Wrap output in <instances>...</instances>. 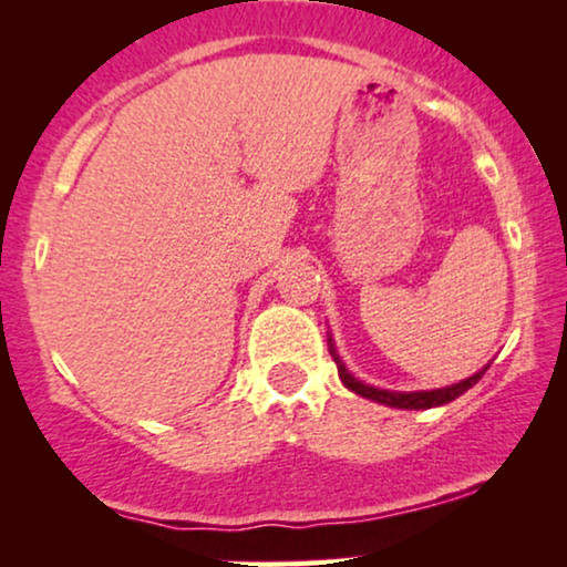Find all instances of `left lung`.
<instances>
[{
  "instance_id": "8db88e82",
  "label": "left lung",
  "mask_w": 567,
  "mask_h": 567,
  "mask_svg": "<svg viewBox=\"0 0 567 567\" xmlns=\"http://www.w3.org/2000/svg\"><path fill=\"white\" fill-rule=\"evenodd\" d=\"M330 353L332 359H336L338 363V374L340 379H343V384L348 386V390H353L355 394H363V398L374 400V402H382V405H390V408H402V410H425V408H436V405H446V402H452L460 398V394H464L470 390V386H475L480 379H483L485 369L477 371L475 377L464 379V382L460 384H452V386H444V390H431V392H386V390H377V386H369L359 382V379H353L351 374H348L343 363H340L336 348H332L330 343Z\"/></svg>"
}]
</instances>
